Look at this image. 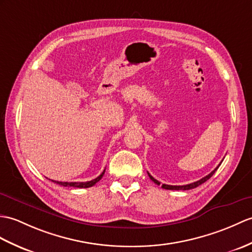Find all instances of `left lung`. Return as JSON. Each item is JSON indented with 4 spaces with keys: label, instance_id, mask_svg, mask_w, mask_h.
<instances>
[{
    "label": "left lung",
    "instance_id": "1",
    "mask_svg": "<svg viewBox=\"0 0 252 252\" xmlns=\"http://www.w3.org/2000/svg\"><path fill=\"white\" fill-rule=\"evenodd\" d=\"M222 161H223V160H222ZM220 164H221V162H220ZM220 164H219L217 167H216L212 173L208 174L207 176L203 177L202 179L195 181V183H192V184H189V185H185V186H171V185H165V184H163V185H162V188H163V189H166V190H190V189H194V188H196V187H198L200 185L204 184V183H205V181H207L210 177H212L213 175L215 174V172L217 171L218 167L220 166ZM148 176L150 177V179H151V180L154 181L155 184H157L158 186H160V181H158L157 179H155L153 176H151V175H150L149 173H148Z\"/></svg>",
    "mask_w": 252,
    "mask_h": 252
}]
</instances>
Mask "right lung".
<instances>
[{
  "label": "right lung",
  "mask_w": 252,
  "mask_h": 252,
  "mask_svg": "<svg viewBox=\"0 0 252 252\" xmlns=\"http://www.w3.org/2000/svg\"><path fill=\"white\" fill-rule=\"evenodd\" d=\"M104 173H105V169L103 171V173L99 175V176H97L95 179H92L90 181H86V183H67V181L63 183V181H56V180H51V181H54V183H56L57 185H60L62 187H73V188H90V187L94 186L97 181L102 179Z\"/></svg>",
  "instance_id": "right-lung-1"
}]
</instances>
